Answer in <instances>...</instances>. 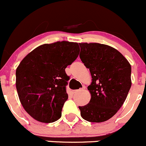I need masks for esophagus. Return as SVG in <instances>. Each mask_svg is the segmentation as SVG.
<instances>
[{
  "mask_svg": "<svg viewBox=\"0 0 146 146\" xmlns=\"http://www.w3.org/2000/svg\"><path fill=\"white\" fill-rule=\"evenodd\" d=\"M85 87H83V88H82V89H80V90H73V94H76V93L78 92L82 91V90H83L84 89H85Z\"/></svg>",
  "mask_w": 146,
  "mask_h": 146,
  "instance_id": "esophagus-1",
  "label": "esophagus"
}]
</instances>
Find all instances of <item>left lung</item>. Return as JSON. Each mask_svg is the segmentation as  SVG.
Wrapping results in <instances>:
<instances>
[{"instance_id": "1", "label": "left lung", "mask_w": 146, "mask_h": 146, "mask_svg": "<svg viewBox=\"0 0 146 146\" xmlns=\"http://www.w3.org/2000/svg\"><path fill=\"white\" fill-rule=\"evenodd\" d=\"M80 57L90 69L89 104L79 106L81 117L92 122L111 118L123 105L131 86V65L118 50L96 42H81Z\"/></svg>"}]
</instances>
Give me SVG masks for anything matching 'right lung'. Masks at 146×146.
<instances>
[{
  "label": "right lung",
  "mask_w": 146,
  "mask_h": 146,
  "mask_svg": "<svg viewBox=\"0 0 146 146\" xmlns=\"http://www.w3.org/2000/svg\"><path fill=\"white\" fill-rule=\"evenodd\" d=\"M78 42L57 41L38 46L16 70V88L24 110L33 119L50 123L59 119L68 99L65 72L78 56Z\"/></svg>",
  "instance_id": "obj_1"
}]
</instances>
